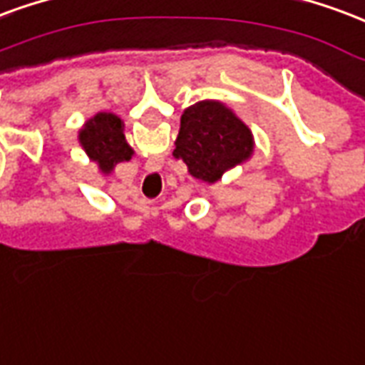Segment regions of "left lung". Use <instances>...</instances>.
Masks as SVG:
<instances>
[{
	"label": "left lung",
	"mask_w": 365,
	"mask_h": 365,
	"mask_svg": "<svg viewBox=\"0 0 365 365\" xmlns=\"http://www.w3.org/2000/svg\"><path fill=\"white\" fill-rule=\"evenodd\" d=\"M253 150V137L232 110L203 100L182 115L174 156L182 158L197 180L215 183L228 168L242 164Z\"/></svg>",
	"instance_id": "1"
}]
</instances>
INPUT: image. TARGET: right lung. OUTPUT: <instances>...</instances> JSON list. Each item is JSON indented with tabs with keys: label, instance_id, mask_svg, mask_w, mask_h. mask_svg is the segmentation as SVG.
Listing matches in <instances>:
<instances>
[{
	"label": "right lung",
	"instance_id": "1",
	"mask_svg": "<svg viewBox=\"0 0 365 365\" xmlns=\"http://www.w3.org/2000/svg\"><path fill=\"white\" fill-rule=\"evenodd\" d=\"M81 145L102 172H110L118 162L129 160L133 150L125 143L121 120L114 114H98L81 129Z\"/></svg>",
	"mask_w": 365,
	"mask_h": 365
}]
</instances>
